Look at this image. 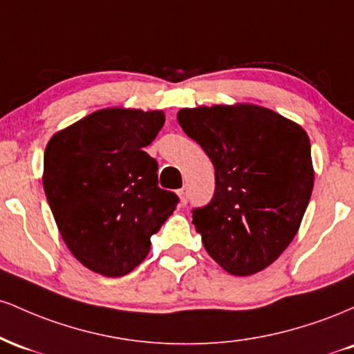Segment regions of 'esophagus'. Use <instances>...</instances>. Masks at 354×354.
Here are the masks:
<instances>
[{"mask_svg": "<svg viewBox=\"0 0 354 354\" xmlns=\"http://www.w3.org/2000/svg\"><path fill=\"white\" fill-rule=\"evenodd\" d=\"M178 194H180V201H181V205H186V203H188V189H186V188H181L180 191H178Z\"/></svg>", "mask_w": 354, "mask_h": 354, "instance_id": "34e87169", "label": "esophagus"}]
</instances>
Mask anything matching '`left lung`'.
<instances>
[{
	"mask_svg": "<svg viewBox=\"0 0 354 354\" xmlns=\"http://www.w3.org/2000/svg\"><path fill=\"white\" fill-rule=\"evenodd\" d=\"M178 123L214 166L213 198L193 209L205 250L230 274L265 270L293 241L310 203L306 131L254 104L185 108Z\"/></svg>",
	"mask_w": 354,
	"mask_h": 354,
	"instance_id": "1",
	"label": "left lung"
}]
</instances>
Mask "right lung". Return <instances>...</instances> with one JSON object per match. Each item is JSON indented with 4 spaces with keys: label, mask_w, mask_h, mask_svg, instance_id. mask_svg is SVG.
Segmentation results:
<instances>
[{
    "label": "right lung",
    "mask_w": 354,
    "mask_h": 354,
    "mask_svg": "<svg viewBox=\"0 0 354 354\" xmlns=\"http://www.w3.org/2000/svg\"><path fill=\"white\" fill-rule=\"evenodd\" d=\"M163 124L161 111L100 109L46 146L51 213L75 258L95 273L116 278L135 270L176 209L180 198L158 186L156 160L143 151Z\"/></svg>",
    "instance_id": "add662e5"
}]
</instances>
